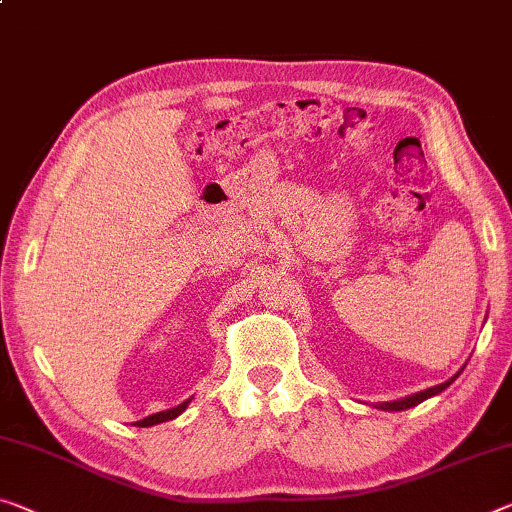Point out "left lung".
<instances>
[{
  "label": "left lung",
  "mask_w": 512,
  "mask_h": 512,
  "mask_svg": "<svg viewBox=\"0 0 512 512\" xmlns=\"http://www.w3.org/2000/svg\"><path fill=\"white\" fill-rule=\"evenodd\" d=\"M462 368H465V366H462ZM462 368H460V371L455 373L453 377H448L446 382L437 384V387L423 389V391H419V393H412V396L400 398V400H391V403H375L373 407H377V410H382V412H400V410H410V407L419 405V403H423V400H428V398H432V396H437V393H442L446 387H451V384L455 382V377H458V375L462 373Z\"/></svg>",
  "instance_id": "1"
}]
</instances>
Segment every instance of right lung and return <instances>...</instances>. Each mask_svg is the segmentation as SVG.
<instances>
[{
  "instance_id": "obj_1",
  "label": "right lung",
  "mask_w": 512,
  "mask_h": 512,
  "mask_svg": "<svg viewBox=\"0 0 512 512\" xmlns=\"http://www.w3.org/2000/svg\"><path fill=\"white\" fill-rule=\"evenodd\" d=\"M192 403V398H187L185 403H180L178 407H171V410H164V412H157V414H151L146 416V419H141L137 423H132V426H139V428H148V426H157V423H164V421H171L176 419V416L183 414L187 410V405Z\"/></svg>"
}]
</instances>
